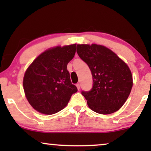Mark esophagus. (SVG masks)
<instances>
[{"mask_svg": "<svg viewBox=\"0 0 151 151\" xmlns=\"http://www.w3.org/2000/svg\"><path fill=\"white\" fill-rule=\"evenodd\" d=\"M76 87H77V88H78V90L80 89V84H79V83L76 84Z\"/></svg>", "mask_w": 151, "mask_h": 151, "instance_id": "34e87169", "label": "esophagus"}]
</instances>
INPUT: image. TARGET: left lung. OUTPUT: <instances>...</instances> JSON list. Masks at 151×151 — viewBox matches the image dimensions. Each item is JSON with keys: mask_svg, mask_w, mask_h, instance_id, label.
<instances>
[{"mask_svg": "<svg viewBox=\"0 0 151 151\" xmlns=\"http://www.w3.org/2000/svg\"><path fill=\"white\" fill-rule=\"evenodd\" d=\"M77 53L91 71L93 86L82 94L89 108L102 115L118 111L129 98L133 76L127 63L103 45H77Z\"/></svg>", "mask_w": 151, "mask_h": 151, "instance_id": "8db88e82", "label": "left lung"}]
</instances>
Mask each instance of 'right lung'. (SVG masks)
Masks as SVG:
<instances>
[{"mask_svg":"<svg viewBox=\"0 0 151 151\" xmlns=\"http://www.w3.org/2000/svg\"><path fill=\"white\" fill-rule=\"evenodd\" d=\"M76 47V44H73L49 48L27 69L22 82L24 94L38 112L45 115L59 112L78 91L67 69L75 55Z\"/></svg>","mask_w":151,"mask_h":151,"instance_id":"obj_1","label":"right lung"}]
</instances>
